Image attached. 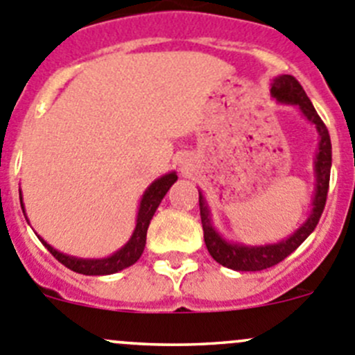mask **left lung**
I'll list each match as a JSON object with an SVG mask.
<instances>
[{"instance_id":"obj_1","label":"left lung","mask_w":355,"mask_h":355,"mask_svg":"<svg viewBox=\"0 0 355 355\" xmlns=\"http://www.w3.org/2000/svg\"><path fill=\"white\" fill-rule=\"evenodd\" d=\"M272 96L275 99L282 101L288 104H296L300 106L302 113L312 121L317 127V132L320 136L319 143V153H317L315 162V175H317V190L315 198H313V211L310 218L300 226L298 230L288 239L279 244L272 245H237L225 242L218 235V232L212 228L211 218H209V211L205 207V202L202 193H198V205H200V219L202 228H204V241L207 245V251L219 265L226 266V268L239 270V272H259V270L270 268V266L281 263L282 259L288 258L306 237L313 232V228L319 223L320 216H322L324 205H326L327 190H329V174H331V139H329V132H327L326 125L320 120L317 114L315 107L312 106L310 99L306 97L305 90L300 85L298 80L291 74H282L279 78L273 80L272 85Z\"/></svg>"}]
</instances>
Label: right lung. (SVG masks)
<instances>
[{
  "instance_id": "1",
  "label": "right lung",
  "mask_w": 355,
  "mask_h": 355,
  "mask_svg": "<svg viewBox=\"0 0 355 355\" xmlns=\"http://www.w3.org/2000/svg\"><path fill=\"white\" fill-rule=\"evenodd\" d=\"M175 180H178L175 172H171V174H165L164 178H160V180H157L155 183H151V187L148 188L146 193L143 195V200H141L139 212H137V225L132 237H130V241L127 242L120 251H116L113 256H110V258H104V259L71 258V256H66L62 254V252L55 251V249H53L52 245L46 244L42 237L38 239L45 244V248L52 252V256L57 259V261H60L64 266L73 270V272L83 273V275H110V273L120 272V270L134 265V263L141 258V254H143L144 251V245H146V232H148V226H150L151 218H153L155 211H157V207L160 205L162 198L165 197L168 188L175 183ZM20 205H22V202H20Z\"/></svg>"
}]
</instances>
